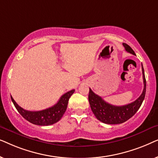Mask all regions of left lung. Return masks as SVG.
<instances>
[{
	"instance_id": "left-lung-1",
	"label": "left lung",
	"mask_w": 158,
	"mask_h": 158,
	"mask_svg": "<svg viewBox=\"0 0 158 158\" xmlns=\"http://www.w3.org/2000/svg\"><path fill=\"white\" fill-rule=\"evenodd\" d=\"M123 45L127 52L135 55V52L128 44L124 43ZM142 70L144 83L143 91L137 100L129 104L121 106L110 104L103 101L101 97L94 94L93 90L89 88L88 101H89L90 109L97 119L107 124H118L125 122L135 115L141 106L146 94V80L142 64Z\"/></svg>"
}]
</instances>
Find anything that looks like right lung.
I'll list each match as a JSON object with an SVG mask.
<instances>
[{"instance_id": "right-lung-1", "label": "right lung", "mask_w": 158, "mask_h": 158, "mask_svg": "<svg viewBox=\"0 0 158 158\" xmlns=\"http://www.w3.org/2000/svg\"><path fill=\"white\" fill-rule=\"evenodd\" d=\"M74 92L75 90H71L67 92L66 94L62 95L58 102L53 106L38 111H27L19 106L12 96H10V98L19 113L28 122L40 126H48L55 124L61 119L67 109L69 98Z\"/></svg>"}]
</instances>
